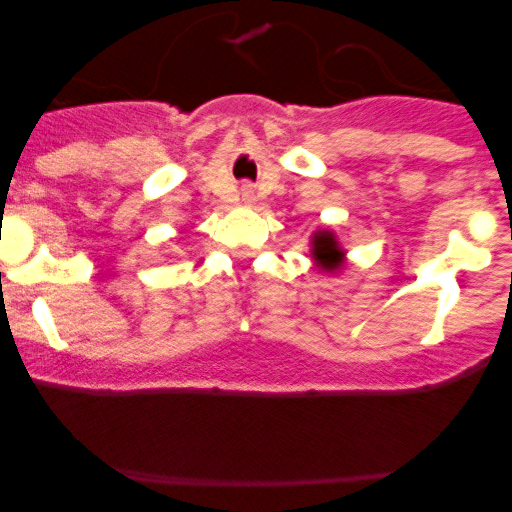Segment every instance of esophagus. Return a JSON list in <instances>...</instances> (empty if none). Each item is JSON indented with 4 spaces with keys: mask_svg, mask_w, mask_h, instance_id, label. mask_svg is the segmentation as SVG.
Instances as JSON below:
<instances>
[{
    "mask_svg": "<svg viewBox=\"0 0 512 512\" xmlns=\"http://www.w3.org/2000/svg\"><path fill=\"white\" fill-rule=\"evenodd\" d=\"M240 200L245 205H255V188H252V185H242V188H240Z\"/></svg>",
    "mask_w": 512,
    "mask_h": 512,
    "instance_id": "esophagus-1",
    "label": "esophagus"
}]
</instances>
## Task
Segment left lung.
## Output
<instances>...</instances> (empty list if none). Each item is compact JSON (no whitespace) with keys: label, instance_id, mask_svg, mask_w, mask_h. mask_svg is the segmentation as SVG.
<instances>
[{"label":"left lung","instance_id":"1","mask_svg":"<svg viewBox=\"0 0 512 512\" xmlns=\"http://www.w3.org/2000/svg\"><path fill=\"white\" fill-rule=\"evenodd\" d=\"M309 247H312V262L317 270L327 272V275H337L339 270L347 262V250L339 242L337 232L329 230V227H319V230L312 232V240H309Z\"/></svg>","mask_w":512,"mask_h":512}]
</instances>
